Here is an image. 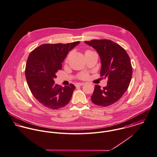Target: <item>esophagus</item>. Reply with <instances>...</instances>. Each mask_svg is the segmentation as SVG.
<instances>
[{"mask_svg": "<svg viewBox=\"0 0 157 157\" xmlns=\"http://www.w3.org/2000/svg\"><path fill=\"white\" fill-rule=\"evenodd\" d=\"M83 85H85V83H77L76 85L77 86H82Z\"/></svg>", "mask_w": 157, "mask_h": 157, "instance_id": "esophagus-1", "label": "esophagus"}]
</instances>
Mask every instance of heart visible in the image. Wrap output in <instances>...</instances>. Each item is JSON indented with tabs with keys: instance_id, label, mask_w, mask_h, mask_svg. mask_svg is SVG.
Wrapping results in <instances>:
<instances>
[{
	"instance_id": "obj_1",
	"label": "heart",
	"mask_w": 157,
	"mask_h": 157,
	"mask_svg": "<svg viewBox=\"0 0 157 157\" xmlns=\"http://www.w3.org/2000/svg\"><path fill=\"white\" fill-rule=\"evenodd\" d=\"M91 52V51H90V50H87V51H86V52ZM79 77H80V78H82V79H85V78H86L87 77V74L86 73H83V74H81L80 75Z\"/></svg>"
}]
</instances>
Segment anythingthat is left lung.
<instances>
[{
    "mask_svg": "<svg viewBox=\"0 0 157 157\" xmlns=\"http://www.w3.org/2000/svg\"><path fill=\"white\" fill-rule=\"evenodd\" d=\"M85 43L98 53L100 75L108 78L105 87L95 85L91 100L96 105L107 107L119 100L128 88L132 74L130 59L124 48L111 40H93Z\"/></svg>",
    "mask_w": 157,
    "mask_h": 157,
    "instance_id": "obj_1",
    "label": "left lung"
}]
</instances>
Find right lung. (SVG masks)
Returning a JSON list of instances; mask_svg holds the SVG:
<instances>
[{
  "label": "right lung",
  "mask_w": 157,
  "mask_h": 157,
  "mask_svg": "<svg viewBox=\"0 0 157 157\" xmlns=\"http://www.w3.org/2000/svg\"><path fill=\"white\" fill-rule=\"evenodd\" d=\"M79 43L45 44L30 53L25 68L27 83L32 95L45 107L56 110L71 100L75 86L62 87L55 84L54 78L69 51Z\"/></svg>",
  "instance_id": "1"
}]
</instances>
